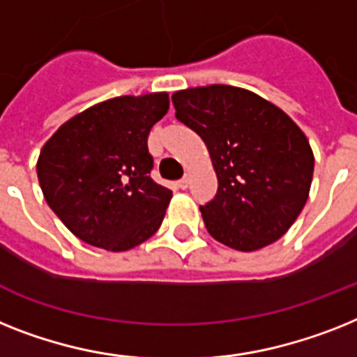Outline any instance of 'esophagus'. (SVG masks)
<instances>
[{"label": "esophagus", "mask_w": 357, "mask_h": 357, "mask_svg": "<svg viewBox=\"0 0 357 357\" xmlns=\"http://www.w3.org/2000/svg\"><path fill=\"white\" fill-rule=\"evenodd\" d=\"M176 184H178V188H181V190H185V188L190 185V178H188V176H182L181 181L176 182Z\"/></svg>", "instance_id": "34e87169"}]
</instances>
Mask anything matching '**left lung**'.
<instances>
[{
    "instance_id": "1",
    "label": "left lung",
    "mask_w": 357,
    "mask_h": 357,
    "mask_svg": "<svg viewBox=\"0 0 357 357\" xmlns=\"http://www.w3.org/2000/svg\"><path fill=\"white\" fill-rule=\"evenodd\" d=\"M172 100L217 173V195L200 206L211 237L238 252L281 238L310 193L314 153L305 132L278 105L234 85L191 87Z\"/></svg>"
}]
</instances>
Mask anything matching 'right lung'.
<instances>
[{
    "mask_svg": "<svg viewBox=\"0 0 357 357\" xmlns=\"http://www.w3.org/2000/svg\"><path fill=\"white\" fill-rule=\"evenodd\" d=\"M167 109V93L116 96L61 123L41 147L43 197L84 243L126 252L160 228L173 193L149 175L147 135Z\"/></svg>",
    "mask_w": 357,
    "mask_h": 357,
    "instance_id": "obj_1",
    "label": "right lung"
}]
</instances>
